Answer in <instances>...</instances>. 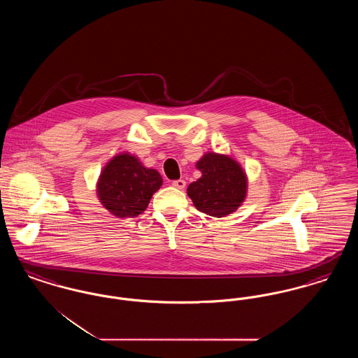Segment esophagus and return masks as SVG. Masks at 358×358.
Wrapping results in <instances>:
<instances>
[{"instance_id":"34e87169","label":"esophagus","mask_w":358,"mask_h":358,"mask_svg":"<svg viewBox=\"0 0 358 358\" xmlns=\"http://www.w3.org/2000/svg\"><path fill=\"white\" fill-rule=\"evenodd\" d=\"M171 185L174 187H177V189H184L185 185H187V182H185L184 180H176V181L171 182Z\"/></svg>"}]
</instances>
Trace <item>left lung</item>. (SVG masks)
Instances as JSON below:
<instances>
[{
    "label": "left lung",
    "mask_w": 358,
    "mask_h": 358,
    "mask_svg": "<svg viewBox=\"0 0 358 358\" xmlns=\"http://www.w3.org/2000/svg\"><path fill=\"white\" fill-rule=\"evenodd\" d=\"M196 168L201 177L187 189L196 209L212 217L236 212L248 190V177L238 161L225 154L208 152L196 162Z\"/></svg>",
    "instance_id": "left-lung-1"
}]
</instances>
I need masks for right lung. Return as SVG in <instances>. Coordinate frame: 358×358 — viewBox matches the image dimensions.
Segmentation results:
<instances>
[{
    "instance_id": "right-lung-1",
    "label": "right lung",
    "mask_w": 358,
    "mask_h": 358,
    "mask_svg": "<svg viewBox=\"0 0 358 358\" xmlns=\"http://www.w3.org/2000/svg\"><path fill=\"white\" fill-rule=\"evenodd\" d=\"M155 169L146 168L134 154L114 155L96 182L101 204L117 217H136L145 212L154 193L162 185Z\"/></svg>"
}]
</instances>
